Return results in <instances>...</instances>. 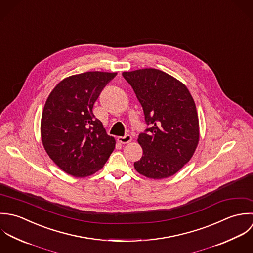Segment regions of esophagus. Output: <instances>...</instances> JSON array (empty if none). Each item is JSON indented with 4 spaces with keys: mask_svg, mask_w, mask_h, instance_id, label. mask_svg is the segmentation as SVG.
<instances>
[{
    "mask_svg": "<svg viewBox=\"0 0 253 253\" xmlns=\"http://www.w3.org/2000/svg\"><path fill=\"white\" fill-rule=\"evenodd\" d=\"M117 141L120 144H128V143H130L132 141V137L130 135H125L124 137H118Z\"/></svg>",
    "mask_w": 253,
    "mask_h": 253,
    "instance_id": "34e87169",
    "label": "esophagus"
}]
</instances>
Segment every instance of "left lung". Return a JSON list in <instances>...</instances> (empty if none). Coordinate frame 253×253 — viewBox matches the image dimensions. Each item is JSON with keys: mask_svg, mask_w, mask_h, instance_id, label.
<instances>
[{"mask_svg": "<svg viewBox=\"0 0 253 253\" xmlns=\"http://www.w3.org/2000/svg\"><path fill=\"white\" fill-rule=\"evenodd\" d=\"M122 75L133 88L149 126L138 138L143 156L134 162L135 169L151 179L168 178L190 161L199 144L194 99L182 82L155 68Z\"/></svg>", "mask_w": 253, "mask_h": 253, "instance_id": "1", "label": "left lung"}]
</instances>
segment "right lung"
I'll use <instances>...</instances> for the list:
<instances>
[{
	"label": "right lung",
	"instance_id": "add662e5",
	"mask_svg": "<svg viewBox=\"0 0 253 253\" xmlns=\"http://www.w3.org/2000/svg\"><path fill=\"white\" fill-rule=\"evenodd\" d=\"M116 72L89 71L69 76L52 90L44 106L41 138L51 160L74 177L93 175L115 148L93 113L94 103Z\"/></svg>",
	"mask_w": 253,
	"mask_h": 253
}]
</instances>
